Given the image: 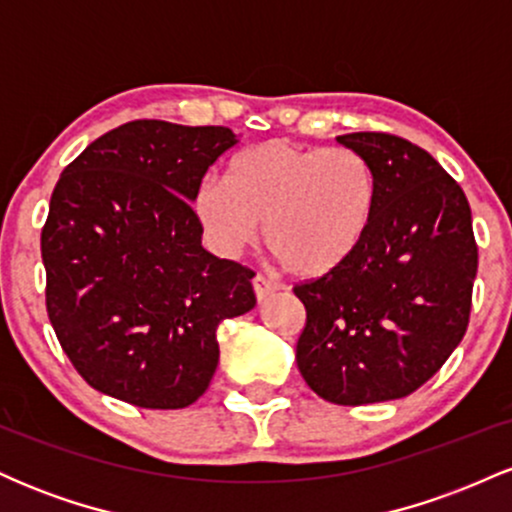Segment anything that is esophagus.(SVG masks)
Listing matches in <instances>:
<instances>
[{
    "instance_id": "34e87169",
    "label": "esophagus",
    "mask_w": 512,
    "mask_h": 512,
    "mask_svg": "<svg viewBox=\"0 0 512 512\" xmlns=\"http://www.w3.org/2000/svg\"><path fill=\"white\" fill-rule=\"evenodd\" d=\"M252 289H255V296H257V301H264V298H267V296H272L274 291H279L281 286L276 284L274 279H269V276H264V274H257L255 279H252Z\"/></svg>"
}]
</instances>
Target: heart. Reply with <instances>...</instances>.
I'll return each instance as SVG.
<instances>
[{
    "mask_svg": "<svg viewBox=\"0 0 512 512\" xmlns=\"http://www.w3.org/2000/svg\"><path fill=\"white\" fill-rule=\"evenodd\" d=\"M378 178L346 146H298L269 139L240 151L228 178H207L195 214L209 245L238 255L260 233L293 276L317 279L354 257L373 223Z\"/></svg>",
    "mask_w": 512,
    "mask_h": 512,
    "instance_id": "obj_1",
    "label": "heart"
}]
</instances>
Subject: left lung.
Instances as JSON below:
<instances>
[{"mask_svg": "<svg viewBox=\"0 0 512 512\" xmlns=\"http://www.w3.org/2000/svg\"><path fill=\"white\" fill-rule=\"evenodd\" d=\"M337 142L368 158L378 202L349 262L293 286L305 305L296 363L315 395L358 407L411 395L448 361L479 252L462 187L428 151L385 132Z\"/></svg>", "mask_w": 512, "mask_h": 512, "instance_id": "8db88e82", "label": "left lung"}]
</instances>
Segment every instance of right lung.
Segmentation results:
<instances>
[{"mask_svg": "<svg viewBox=\"0 0 512 512\" xmlns=\"http://www.w3.org/2000/svg\"><path fill=\"white\" fill-rule=\"evenodd\" d=\"M228 127L134 120L62 170L40 236L57 339L93 390L182 409L219 366L216 330L255 308L243 264L202 248L192 202Z\"/></svg>", "mask_w": 512, "mask_h": 512, "instance_id": "1", "label": "right lung"}]
</instances>
